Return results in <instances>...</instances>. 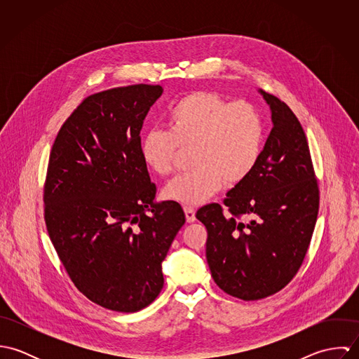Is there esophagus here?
I'll list each match as a JSON object with an SVG mask.
<instances>
[{
	"instance_id": "1",
	"label": "esophagus",
	"mask_w": 359,
	"mask_h": 359,
	"mask_svg": "<svg viewBox=\"0 0 359 359\" xmlns=\"http://www.w3.org/2000/svg\"><path fill=\"white\" fill-rule=\"evenodd\" d=\"M184 211H185L187 221H188V222H195V219H196V211H195V208L191 207V205H184Z\"/></svg>"
}]
</instances>
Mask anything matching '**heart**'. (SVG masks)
<instances>
[{
    "label": "heart",
    "instance_id": "1",
    "mask_svg": "<svg viewBox=\"0 0 359 359\" xmlns=\"http://www.w3.org/2000/svg\"><path fill=\"white\" fill-rule=\"evenodd\" d=\"M168 131L151 130L142 140L145 164L157 175L174 168L178 148L191 149L189 171L174 177L164 198L199 205L224 184L236 187L256 168L264 124L255 104L231 102L215 91H195L174 103L167 113Z\"/></svg>",
    "mask_w": 359,
    "mask_h": 359
}]
</instances>
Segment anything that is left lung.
<instances>
[{
    "instance_id": "1",
    "label": "left lung",
    "mask_w": 359,
    "mask_h": 359,
    "mask_svg": "<svg viewBox=\"0 0 359 359\" xmlns=\"http://www.w3.org/2000/svg\"><path fill=\"white\" fill-rule=\"evenodd\" d=\"M273 127L250 177L232 188L224 205H203L205 258L217 286L253 302L282 290L299 272L312 238L319 187L306 133L293 110L261 91Z\"/></svg>"
}]
</instances>
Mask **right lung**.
Returning a JSON list of instances; mask_svg holds the SVG:
<instances>
[{"mask_svg": "<svg viewBox=\"0 0 359 359\" xmlns=\"http://www.w3.org/2000/svg\"><path fill=\"white\" fill-rule=\"evenodd\" d=\"M160 86L93 94L62 124L44 182V219L74 286L93 303L137 312L163 289L161 261L185 224L177 202L154 203L141 128Z\"/></svg>", "mask_w": 359, "mask_h": 359, "instance_id": "obj_1", "label": "right lung"}]
</instances>
